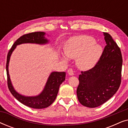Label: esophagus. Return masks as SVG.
<instances>
[{
  "mask_svg": "<svg viewBox=\"0 0 128 128\" xmlns=\"http://www.w3.org/2000/svg\"><path fill=\"white\" fill-rule=\"evenodd\" d=\"M68 74H69V75H70V76L74 75V71H73V69H72V68H69V69L68 70Z\"/></svg>",
  "mask_w": 128,
  "mask_h": 128,
  "instance_id": "esophagus-1",
  "label": "esophagus"
}]
</instances>
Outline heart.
<instances>
[{"mask_svg": "<svg viewBox=\"0 0 128 128\" xmlns=\"http://www.w3.org/2000/svg\"><path fill=\"white\" fill-rule=\"evenodd\" d=\"M64 53L69 59H76L77 65L82 70H88L97 64L102 54V48L96 44L93 38L87 36H75L70 38L64 46ZM62 60L67 58L63 56Z\"/></svg>", "mask_w": 128, "mask_h": 128, "instance_id": "obj_1", "label": "heart"}]
</instances>
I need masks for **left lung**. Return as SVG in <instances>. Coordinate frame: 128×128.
<instances>
[{
  "label": "left lung",
  "mask_w": 128,
  "mask_h": 128,
  "mask_svg": "<svg viewBox=\"0 0 128 128\" xmlns=\"http://www.w3.org/2000/svg\"><path fill=\"white\" fill-rule=\"evenodd\" d=\"M106 45L96 65L81 72L77 88L78 98L89 108L100 106L118 91L121 83L122 57L117 44L107 32H103Z\"/></svg>",
  "instance_id": "left-lung-1"
}]
</instances>
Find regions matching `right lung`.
Instances as JSON below:
<instances>
[{
    "label": "right lung",
    "mask_w": 128,
    "mask_h": 128,
    "mask_svg": "<svg viewBox=\"0 0 128 128\" xmlns=\"http://www.w3.org/2000/svg\"><path fill=\"white\" fill-rule=\"evenodd\" d=\"M45 32L38 31V32L28 33V34H24L20 36L13 44V46L8 51V56H7L6 68L7 77H8V86L10 92L21 103L29 107L36 108V109L46 108L54 102L58 92L59 86L65 80L66 73L64 72H54L51 73L49 77L44 89L40 95L36 97H26V96L19 94L14 89L10 81L8 66L11 54L17 45L22 44L23 43H36L39 44H46L48 42V41L45 38Z\"/></svg>",
    "instance_id": "right-lung-1"
}]
</instances>
